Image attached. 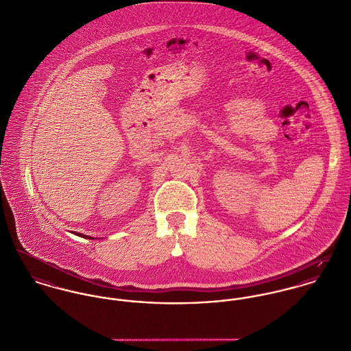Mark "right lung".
I'll use <instances>...</instances> for the list:
<instances>
[{
    "label": "right lung",
    "instance_id": "add662e5",
    "mask_svg": "<svg viewBox=\"0 0 351 351\" xmlns=\"http://www.w3.org/2000/svg\"><path fill=\"white\" fill-rule=\"evenodd\" d=\"M78 235H80V237H86V238H90V239H93V238H91V237H88V235H82V234L79 233Z\"/></svg>",
    "mask_w": 351,
    "mask_h": 351
}]
</instances>
